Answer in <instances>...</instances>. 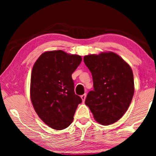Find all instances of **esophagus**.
Wrapping results in <instances>:
<instances>
[{"instance_id":"34e87169","label":"esophagus","mask_w":156,"mask_h":156,"mask_svg":"<svg viewBox=\"0 0 156 156\" xmlns=\"http://www.w3.org/2000/svg\"><path fill=\"white\" fill-rule=\"evenodd\" d=\"M81 98H82V100H83V102H84V100H85V98H86V94H83V95H82V96H81Z\"/></svg>"}]
</instances>
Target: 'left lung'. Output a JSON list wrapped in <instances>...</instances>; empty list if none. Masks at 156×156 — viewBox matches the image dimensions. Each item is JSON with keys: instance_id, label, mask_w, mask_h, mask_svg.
<instances>
[{"instance_id": "1", "label": "left lung", "mask_w": 156, "mask_h": 156, "mask_svg": "<svg viewBox=\"0 0 156 156\" xmlns=\"http://www.w3.org/2000/svg\"><path fill=\"white\" fill-rule=\"evenodd\" d=\"M84 62L91 73L94 83V90L88 93L85 105L98 122L112 125L122 117L133 98L131 68L113 52L87 55Z\"/></svg>"}]
</instances>
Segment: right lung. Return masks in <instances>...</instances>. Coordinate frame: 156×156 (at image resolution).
<instances>
[{
    "instance_id": "obj_1",
    "label": "right lung",
    "mask_w": 156,
    "mask_h": 156,
    "mask_svg": "<svg viewBox=\"0 0 156 156\" xmlns=\"http://www.w3.org/2000/svg\"><path fill=\"white\" fill-rule=\"evenodd\" d=\"M82 61L78 55L62 50L44 52L34 64L31 76L30 96L39 118L50 127H68L82 99L74 92L73 72Z\"/></svg>"
}]
</instances>
